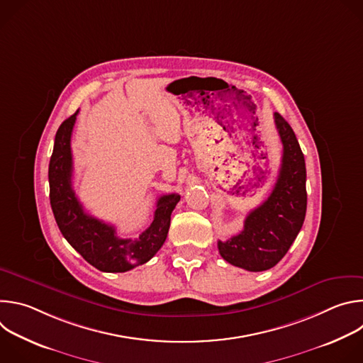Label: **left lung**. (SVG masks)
Instances as JSON below:
<instances>
[{
  "label": "left lung",
  "instance_id": "obj_1",
  "mask_svg": "<svg viewBox=\"0 0 363 363\" xmlns=\"http://www.w3.org/2000/svg\"><path fill=\"white\" fill-rule=\"evenodd\" d=\"M274 122L283 143L279 177L270 196L248 213L240 234L218 241L225 262L248 272L274 267L289 251L301 230L306 206V164L291 126L281 115Z\"/></svg>",
  "mask_w": 363,
  "mask_h": 363
}]
</instances>
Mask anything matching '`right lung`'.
Listing matches in <instances>:
<instances>
[{"label":"right lung","mask_w":363,"mask_h":363,"mask_svg":"<svg viewBox=\"0 0 363 363\" xmlns=\"http://www.w3.org/2000/svg\"><path fill=\"white\" fill-rule=\"evenodd\" d=\"M79 111L59 128L48 165L50 203L56 223L69 244L100 272L125 273L140 266L160 251L171 225V214L181 199L178 194L162 195L157 202L152 224L136 238H121L113 225L84 213L72 177V132Z\"/></svg>","instance_id":"obj_1"}]
</instances>
